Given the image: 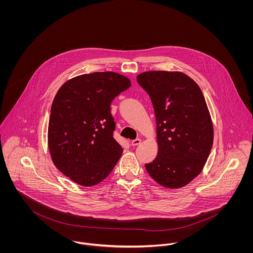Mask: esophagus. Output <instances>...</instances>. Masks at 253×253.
<instances>
[{
  "label": "esophagus",
  "instance_id": "34e87169",
  "mask_svg": "<svg viewBox=\"0 0 253 253\" xmlns=\"http://www.w3.org/2000/svg\"><path fill=\"white\" fill-rule=\"evenodd\" d=\"M140 141H141V139L136 138V139H133V140L131 141V144H132L133 146H136V145H138V144L140 143Z\"/></svg>",
  "mask_w": 253,
  "mask_h": 253
}]
</instances>
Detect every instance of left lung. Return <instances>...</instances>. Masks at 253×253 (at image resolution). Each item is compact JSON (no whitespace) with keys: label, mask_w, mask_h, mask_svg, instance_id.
<instances>
[{"label":"left lung","mask_w":253,"mask_h":253,"mask_svg":"<svg viewBox=\"0 0 253 253\" xmlns=\"http://www.w3.org/2000/svg\"><path fill=\"white\" fill-rule=\"evenodd\" d=\"M136 82L150 96L157 124L158 155L145 169L166 188L184 187L201 172L213 146V123L203 93L181 72L148 71Z\"/></svg>","instance_id":"1"}]
</instances>
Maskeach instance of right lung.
<instances>
[{
	"label": "right lung",
	"mask_w": 253,
	"mask_h": 253,
	"mask_svg": "<svg viewBox=\"0 0 253 253\" xmlns=\"http://www.w3.org/2000/svg\"><path fill=\"white\" fill-rule=\"evenodd\" d=\"M129 79L94 72L67 81L54 98L48 126L53 163L82 186L96 185L111 173L122 154L114 137L111 104L129 88Z\"/></svg>",
	"instance_id": "right-lung-1"
}]
</instances>
